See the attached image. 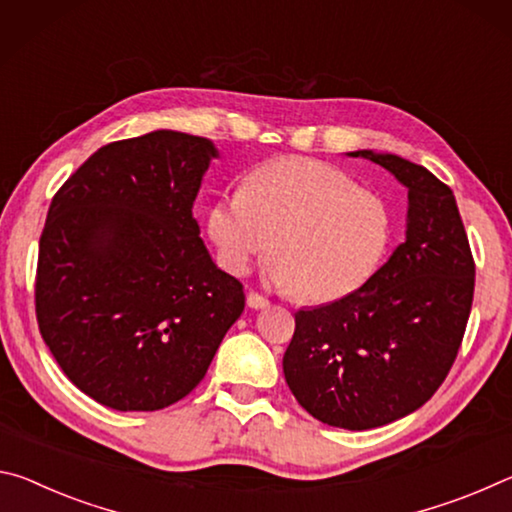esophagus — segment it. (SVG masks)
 <instances>
[{"mask_svg": "<svg viewBox=\"0 0 512 512\" xmlns=\"http://www.w3.org/2000/svg\"><path fill=\"white\" fill-rule=\"evenodd\" d=\"M247 306L254 308V311H261V308L270 306V301H267L263 295H258V292H249V295H247Z\"/></svg>", "mask_w": 512, "mask_h": 512, "instance_id": "34e87169", "label": "esophagus"}]
</instances>
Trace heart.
<instances>
[{
	"mask_svg": "<svg viewBox=\"0 0 512 512\" xmlns=\"http://www.w3.org/2000/svg\"><path fill=\"white\" fill-rule=\"evenodd\" d=\"M208 236L224 270L242 276L272 247L265 279L313 304L349 297L379 270L392 215L372 190L329 163L283 156L254 170L245 190L208 211Z\"/></svg>",
	"mask_w": 512,
	"mask_h": 512,
	"instance_id": "heart-1",
	"label": "heart"
}]
</instances>
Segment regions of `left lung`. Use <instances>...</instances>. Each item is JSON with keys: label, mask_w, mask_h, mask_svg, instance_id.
Segmentation results:
<instances>
[{"label": "left lung", "mask_w": 512, "mask_h": 512, "mask_svg": "<svg viewBox=\"0 0 512 512\" xmlns=\"http://www.w3.org/2000/svg\"><path fill=\"white\" fill-rule=\"evenodd\" d=\"M408 190L406 240L354 295L304 308L283 356L315 420L367 431L424 406L454 365L472 311L474 261L456 197L426 167L358 149Z\"/></svg>", "instance_id": "1"}]
</instances>
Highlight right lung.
Here are the masks:
<instances>
[{
  "instance_id": "obj_1",
  "label": "right lung",
  "mask_w": 512,
  "mask_h": 512,
  "mask_svg": "<svg viewBox=\"0 0 512 512\" xmlns=\"http://www.w3.org/2000/svg\"><path fill=\"white\" fill-rule=\"evenodd\" d=\"M213 140L158 129L97 149L49 206L36 315L67 379L113 410L195 390L245 311L192 215Z\"/></svg>"
}]
</instances>
